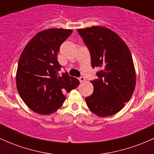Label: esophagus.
I'll return each instance as SVG.
<instances>
[{
	"instance_id": "34e87169",
	"label": "esophagus",
	"mask_w": 154,
	"mask_h": 154,
	"mask_svg": "<svg viewBox=\"0 0 154 154\" xmlns=\"http://www.w3.org/2000/svg\"><path fill=\"white\" fill-rule=\"evenodd\" d=\"M79 80H80V82H83L85 81V79L84 77H79Z\"/></svg>"
}]
</instances>
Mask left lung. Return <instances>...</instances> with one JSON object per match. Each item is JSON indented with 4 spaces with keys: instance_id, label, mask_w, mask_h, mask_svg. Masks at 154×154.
Returning a JSON list of instances; mask_svg holds the SVG:
<instances>
[{
    "instance_id": "1",
    "label": "left lung",
    "mask_w": 154,
    "mask_h": 154,
    "mask_svg": "<svg viewBox=\"0 0 154 154\" xmlns=\"http://www.w3.org/2000/svg\"><path fill=\"white\" fill-rule=\"evenodd\" d=\"M90 52L97 79L91 80L92 95L85 98L91 112L101 117L119 112L132 96L136 74L130 50L124 40L109 28L93 26L77 30Z\"/></svg>"
}]
</instances>
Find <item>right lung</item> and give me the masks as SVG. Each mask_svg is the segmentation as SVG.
I'll return each mask as SVG.
<instances>
[{
	"label": "right lung",
	"mask_w": 154,
	"mask_h": 154,
	"mask_svg": "<svg viewBox=\"0 0 154 154\" xmlns=\"http://www.w3.org/2000/svg\"><path fill=\"white\" fill-rule=\"evenodd\" d=\"M72 30L50 28L35 35L22 52L16 74L17 88L26 105L38 114L55 112L65 101L64 94L80 84L62 67L58 52Z\"/></svg>",
	"instance_id": "1"
}]
</instances>
